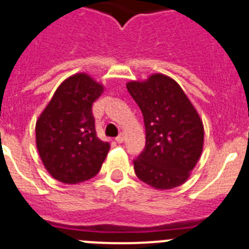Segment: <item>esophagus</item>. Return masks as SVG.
<instances>
[{"label": "esophagus", "instance_id": "34e87169", "mask_svg": "<svg viewBox=\"0 0 249 249\" xmlns=\"http://www.w3.org/2000/svg\"><path fill=\"white\" fill-rule=\"evenodd\" d=\"M125 141V135H124V133H120V134L118 135V137H116V142H118V143H123V142Z\"/></svg>", "mask_w": 249, "mask_h": 249}]
</instances>
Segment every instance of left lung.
Returning <instances> with one entry per match:
<instances>
[{
	"mask_svg": "<svg viewBox=\"0 0 249 249\" xmlns=\"http://www.w3.org/2000/svg\"><path fill=\"white\" fill-rule=\"evenodd\" d=\"M145 125V147L134 160L138 178L157 190H170L189 178L202 152L204 126L175 79L152 74L126 85Z\"/></svg>",
	"mask_w": 249,
	"mask_h": 249,
	"instance_id": "1",
	"label": "left lung"
}]
</instances>
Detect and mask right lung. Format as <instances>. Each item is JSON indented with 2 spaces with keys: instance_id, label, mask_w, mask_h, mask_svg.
Segmentation results:
<instances>
[{
  "instance_id": "right-lung-1",
  "label": "right lung",
  "mask_w": 249,
  "mask_h": 249,
  "mask_svg": "<svg viewBox=\"0 0 249 249\" xmlns=\"http://www.w3.org/2000/svg\"><path fill=\"white\" fill-rule=\"evenodd\" d=\"M104 86L86 73L67 78L39 116L36 147L44 167L63 183L83 182L96 176L110 144L97 138L92 104Z\"/></svg>"
}]
</instances>
